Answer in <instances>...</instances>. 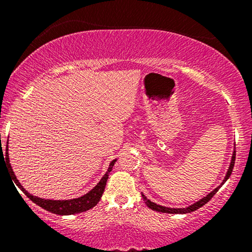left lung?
<instances>
[{"label": "left lung", "mask_w": 252, "mask_h": 252, "mask_svg": "<svg viewBox=\"0 0 252 252\" xmlns=\"http://www.w3.org/2000/svg\"><path fill=\"white\" fill-rule=\"evenodd\" d=\"M235 160H236V152H233V154H232V160H231L230 167H228V170H227V173H226V176H225V179H224V180H222L221 185L224 184V182L226 181L228 178H230L231 173H232L233 166H235ZM219 189H220V186H218L216 189H213L212 192L210 193V194H207L206 196H204V198L200 199V200L196 201L195 204L190 205V206L186 207V209H170V207L161 206V205L155 204V202L150 201L149 199H147V196L144 195L143 193H142V198H143V201L146 202V205L149 207V209H152V210H154V211H158V212H162V213H189V212H193V211L200 209V207L204 206V205L206 204V202H209V201L211 200V199H212V196L215 195L217 192H218Z\"/></svg>", "instance_id": "obj_1"}]
</instances>
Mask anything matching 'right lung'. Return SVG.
Wrapping results in <instances>:
<instances>
[{"label": "right lung", "instance_id": "1", "mask_svg": "<svg viewBox=\"0 0 252 252\" xmlns=\"http://www.w3.org/2000/svg\"><path fill=\"white\" fill-rule=\"evenodd\" d=\"M5 150H7V154H5V162H7V166L10 168V173L11 175H13L14 184H15L16 186L25 193V195H27L28 198L34 202V204L39 205L40 207H42L43 210L48 211V212L56 213V215H60V216L76 215V213L85 212V211H88L90 209H92V207L96 206L98 201H99L100 198H102L104 189H105L106 181H108V178H109V173L111 172L112 167H114L115 162H116V160L111 161L108 172L105 173V175L100 179V181L98 182L97 186H94V189H92L89 193H86L85 195L80 196V198H77V199H71V200H50V199H41V198H37L35 195H32L31 193H28L27 190L21 186V184H20L19 180L16 179L13 169H11V166L9 164L8 148H5ZM1 154H3V152H1Z\"/></svg>", "mask_w": 252, "mask_h": 252}]
</instances>
